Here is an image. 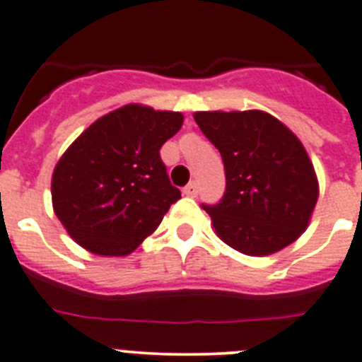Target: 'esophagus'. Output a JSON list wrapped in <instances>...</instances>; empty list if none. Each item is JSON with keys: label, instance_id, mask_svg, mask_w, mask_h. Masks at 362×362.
<instances>
[{"label": "esophagus", "instance_id": "obj_1", "mask_svg": "<svg viewBox=\"0 0 362 362\" xmlns=\"http://www.w3.org/2000/svg\"><path fill=\"white\" fill-rule=\"evenodd\" d=\"M184 194H185V197H193V198L197 197V194H198V184H197V182H191V184L185 185Z\"/></svg>", "mask_w": 362, "mask_h": 362}]
</instances>
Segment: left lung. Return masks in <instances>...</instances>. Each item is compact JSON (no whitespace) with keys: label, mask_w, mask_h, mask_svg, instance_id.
Here are the masks:
<instances>
[{"label":"left lung","mask_w":362,"mask_h":362,"mask_svg":"<svg viewBox=\"0 0 362 362\" xmlns=\"http://www.w3.org/2000/svg\"><path fill=\"white\" fill-rule=\"evenodd\" d=\"M193 117L226 165V194L220 204L204 205L218 238L247 256H269L294 243L319 197L301 141L262 110Z\"/></svg>","instance_id":"1"}]
</instances>
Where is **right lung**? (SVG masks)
<instances>
[{"label":"right lung","instance_id":"obj_1","mask_svg":"<svg viewBox=\"0 0 362 362\" xmlns=\"http://www.w3.org/2000/svg\"><path fill=\"white\" fill-rule=\"evenodd\" d=\"M184 124L180 112L126 104L88 126L52 175V205L66 233L97 256H128L160 226L180 191L160 148Z\"/></svg>","mask_w":362,"mask_h":362}]
</instances>
